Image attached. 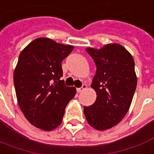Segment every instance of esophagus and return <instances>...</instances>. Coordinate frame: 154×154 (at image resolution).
<instances>
[{
  "instance_id": "esophagus-1",
  "label": "esophagus",
  "mask_w": 154,
  "mask_h": 154,
  "mask_svg": "<svg viewBox=\"0 0 154 154\" xmlns=\"http://www.w3.org/2000/svg\"><path fill=\"white\" fill-rule=\"evenodd\" d=\"M86 88H87V85L84 84V85H82V86H81V87L78 88V89H77V92H78V93H80V92H82V91H85V90Z\"/></svg>"
}]
</instances>
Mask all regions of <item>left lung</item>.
<instances>
[{
	"instance_id": "left-lung-1",
	"label": "left lung",
	"mask_w": 154,
	"mask_h": 154,
	"mask_svg": "<svg viewBox=\"0 0 154 154\" xmlns=\"http://www.w3.org/2000/svg\"><path fill=\"white\" fill-rule=\"evenodd\" d=\"M86 52L96 65L91 87L97 96L95 103L84 106V113L92 128L103 131L119 123L129 110L137 87L134 59L118 43Z\"/></svg>"
}]
</instances>
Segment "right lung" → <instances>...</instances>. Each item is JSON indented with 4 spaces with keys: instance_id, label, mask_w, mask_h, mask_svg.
Wrapping results in <instances>:
<instances>
[{
    "instance_id": "add662e5",
    "label": "right lung",
    "mask_w": 154,
    "mask_h": 154,
    "mask_svg": "<svg viewBox=\"0 0 154 154\" xmlns=\"http://www.w3.org/2000/svg\"><path fill=\"white\" fill-rule=\"evenodd\" d=\"M74 49L71 45L39 38L21 52L13 75L19 107L32 125L52 131L62 122L75 87L60 80L62 61Z\"/></svg>"
}]
</instances>
